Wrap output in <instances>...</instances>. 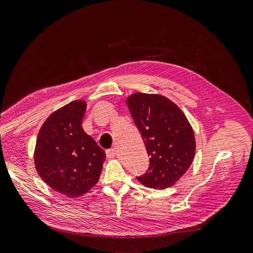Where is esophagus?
<instances>
[{
    "instance_id": "esophagus-1",
    "label": "esophagus",
    "mask_w": 253,
    "mask_h": 253,
    "mask_svg": "<svg viewBox=\"0 0 253 253\" xmlns=\"http://www.w3.org/2000/svg\"><path fill=\"white\" fill-rule=\"evenodd\" d=\"M106 156H107V158H113V157H115V149H113V148L107 149V150H106Z\"/></svg>"
}]
</instances>
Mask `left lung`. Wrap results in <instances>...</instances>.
I'll list each match as a JSON object with an SVG mask.
<instances>
[{
    "label": "left lung",
    "instance_id": "8db88e82",
    "mask_svg": "<svg viewBox=\"0 0 253 253\" xmlns=\"http://www.w3.org/2000/svg\"><path fill=\"white\" fill-rule=\"evenodd\" d=\"M127 106L150 157L147 172L136 178L155 189L171 187L188 170L195 156L189 122L177 105L160 95L136 93L127 99Z\"/></svg>",
    "mask_w": 253,
    "mask_h": 253
}]
</instances>
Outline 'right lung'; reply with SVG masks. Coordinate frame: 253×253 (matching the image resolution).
<instances>
[{"label": "right lung", "mask_w": 253, "mask_h": 253, "mask_svg": "<svg viewBox=\"0 0 253 253\" xmlns=\"http://www.w3.org/2000/svg\"><path fill=\"white\" fill-rule=\"evenodd\" d=\"M83 100L67 104L46 119L36 140L34 163L40 177L53 189L79 197L98 181L104 149L84 131Z\"/></svg>", "instance_id": "obj_1"}]
</instances>
